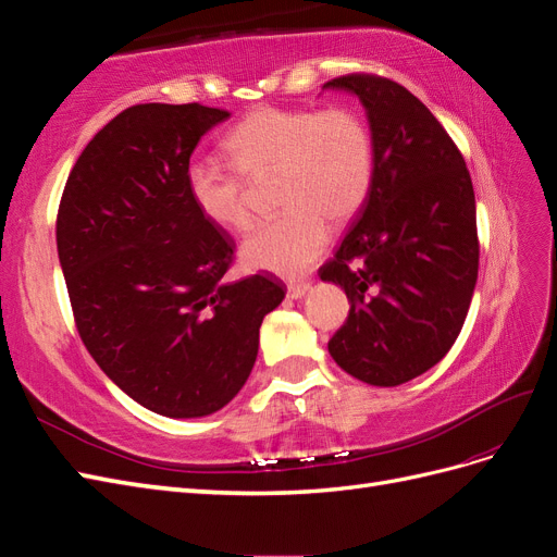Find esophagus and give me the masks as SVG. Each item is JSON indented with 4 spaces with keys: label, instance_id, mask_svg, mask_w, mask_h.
<instances>
[{
    "label": "esophagus",
    "instance_id": "1",
    "mask_svg": "<svg viewBox=\"0 0 557 557\" xmlns=\"http://www.w3.org/2000/svg\"><path fill=\"white\" fill-rule=\"evenodd\" d=\"M309 290H311V283H309V281H297V283H290V285H288V297L301 299Z\"/></svg>",
    "mask_w": 557,
    "mask_h": 557
}]
</instances>
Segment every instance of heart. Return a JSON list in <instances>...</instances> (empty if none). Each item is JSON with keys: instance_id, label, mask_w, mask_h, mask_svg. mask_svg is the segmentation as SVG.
I'll list each match as a JSON object with an SVG mask.
<instances>
[{"instance_id": "obj_1", "label": "heart", "mask_w": 557, "mask_h": 557, "mask_svg": "<svg viewBox=\"0 0 557 557\" xmlns=\"http://www.w3.org/2000/svg\"><path fill=\"white\" fill-rule=\"evenodd\" d=\"M223 150L230 166L190 162L185 190L213 227L246 232L248 183L276 178V205L285 213L252 232L242 256L248 267L281 276L305 274L327 244V223H348L372 190V132L344 107L256 109L230 129Z\"/></svg>"}]
</instances>
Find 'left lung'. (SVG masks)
<instances>
[{"instance_id":"8db88e82","label":"left lung","mask_w":557,"mask_h":557,"mask_svg":"<svg viewBox=\"0 0 557 557\" xmlns=\"http://www.w3.org/2000/svg\"><path fill=\"white\" fill-rule=\"evenodd\" d=\"M325 88L360 97L374 144L372 190L318 269L350 301L327 348L350 376L391 387L425 374L465 325L479 276L474 185L448 132L399 83L346 74Z\"/></svg>"}]
</instances>
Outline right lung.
<instances>
[{
  "mask_svg": "<svg viewBox=\"0 0 557 557\" xmlns=\"http://www.w3.org/2000/svg\"><path fill=\"white\" fill-rule=\"evenodd\" d=\"M230 113L137 104L83 148L58 209V256L76 330L99 369L141 407L209 416L237 395L258 358L274 274L223 281L234 242L199 215L185 170Z\"/></svg>",
  "mask_w": 557,
  "mask_h": 557,
  "instance_id": "add662e5",
  "label": "right lung"
}]
</instances>
